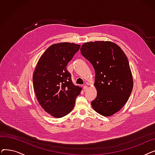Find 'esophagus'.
I'll return each mask as SVG.
<instances>
[{
    "label": "esophagus",
    "mask_w": 155,
    "mask_h": 155,
    "mask_svg": "<svg viewBox=\"0 0 155 155\" xmlns=\"http://www.w3.org/2000/svg\"><path fill=\"white\" fill-rule=\"evenodd\" d=\"M87 89H88V87H87L86 85H85L84 86V91L86 92V91H87Z\"/></svg>",
    "instance_id": "obj_1"
}]
</instances>
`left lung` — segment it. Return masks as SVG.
<instances>
[{"instance_id":"1","label":"left lung","mask_w":155,"mask_h":155,"mask_svg":"<svg viewBox=\"0 0 155 155\" xmlns=\"http://www.w3.org/2000/svg\"><path fill=\"white\" fill-rule=\"evenodd\" d=\"M80 51L95 70L97 94L92 107L101 115L110 116L124 106L133 91V76L127 56L111 41L85 43Z\"/></svg>"}]
</instances>
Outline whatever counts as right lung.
I'll list each match as a JSON object with an SVG mask.
<instances>
[{"instance_id": "obj_1", "label": "right lung", "mask_w": 155, "mask_h": 155, "mask_svg": "<svg viewBox=\"0 0 155 155\" xmlns=\"http://www.w3.org/2000/svg\"><path fill=\"white\" fill-rule=\"evenodd\" d=\"M80 48L79 45L70 43L52 45L40 57L35 70L32 82L38 101L54 117L69 114L82 91L73 84L67 70L68 63Z\"/></svg>"}]
</instances>
